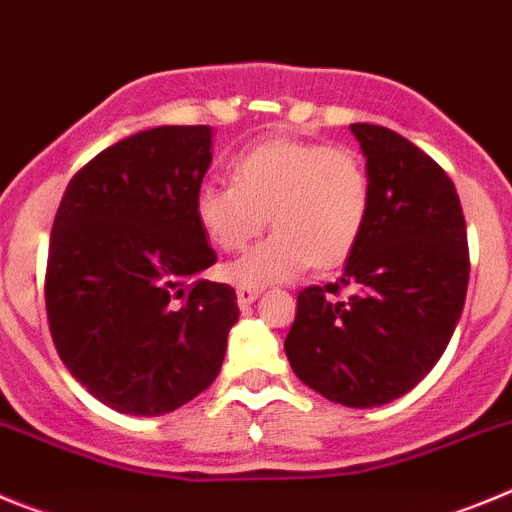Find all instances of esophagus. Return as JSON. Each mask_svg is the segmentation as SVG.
I'll return each mask as SVG.
<instances>
[{
  "label": "esophagus",
  "instance_id": "esophagus-1",
  "mask_svg": "<svg viewBox=\"0 0 512 512\" xmlns=\"http://www.w3.org/2000/svg\"><path fill=\"white\" fill-rule=\"evenodd\" d=\"M261 289L259 287H248V284H241V287L235 289V297H238V305L241 307H248L251 302L259 300Z\"/></svg>",
  "mask_w": 512,
  "mask_h": 512
}]
</instances>
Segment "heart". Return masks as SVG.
Listing matches in <instances>:
<instances>
[{"label":"heart","instance_id":"b5f03b06","mask_svg":"<svg viewBox=\"0 0 512 512\" xmlns=\"http://www.w3.org/2000/svg\"><path fill=\"white\" fill-rule=\"evenodd\" d=\"M369 200V174L356 151L269 140L235 158L233 184H202L194 215L220 251L246 248L269 215L274 233L223 269L230 282L261 287L310 264H341L364 233Z\"/></svg>","mask_w":512,"mask_h":512}]
</instances>
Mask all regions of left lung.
Instances as JSON below:
<instances>
[{"label": "left lung", "mask_w": 512, "mask_h": 512, "mask_svg": "<svg viewBox=\"0 0 512 512\" xmlns=\"http://www.w3.org/2000/svg\"><path fill=\"white\" fill-rule=\"evenodd\" d=\"M369 174V217L343 277L297 295L284 351L297 377L346 408L408 395L449 346L469 284L459 194L395 130L354 122ZM343 286L355 295L338 301Z\"/></svg>", "instance_id": "obj_1"}]
</instances>
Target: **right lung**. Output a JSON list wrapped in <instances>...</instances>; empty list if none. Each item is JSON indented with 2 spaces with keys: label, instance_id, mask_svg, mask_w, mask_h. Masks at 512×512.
<instances>
[{
  "label": "right lung",
  "instance_id": "right-lung-1",
  "mask_svg": "<svg viewBox=\"0 0 512 512\" xmlns=\"http://www.w3.org/2000/svg\"><path fill=\"white\" fill-rule=\"evenodd\" d=\"M212 128L164 125L94 156L63 192L45 312L76 382L117 413L164 415L205 392L238 320L194 215Z\"/></svg>",
  "mask_w": 512,
  "mask_h": 512
}]
</instances>
